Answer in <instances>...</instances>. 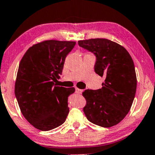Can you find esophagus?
I'll return each instance as SVG.
<instances>
[{
	"label": "esophagus",
	"instance_id": "obj_1",
	"mask_svg": "<svg viewBox=\"0 0 155 155\" xmlns=\"http://www.w3.org/2000/svg\"><path fill=\"white\" fill-rule=\"evenodd\" d=\"M82 92H83L82 90H80V89H79V88H76V93L81 94V93H82Z\"/></svg>",
	"mask_w": 155,
	"mask_h": 155
}]
</instances>
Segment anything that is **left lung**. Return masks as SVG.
Wrapping results in <instances>:
<instances>
[{
    "label": "left lung",
    "mask_w": 155,
    "mask_h": 155,
    "mask_svg": "<svg viewBox=\"0 0 155 155\" xmlns=\"http://www.w3.org/2000/svg\"><path fill=\"white\" fill-rule=\"evenodd\" d=\"M79 47L93 53L95 71L105 78L102 88L86 90L83 108L92 123L104 127L114 126L127 114L136 95L137 79L132 58L123 47L105 38L79 41Z\"/></svg>",
    "instance_id": "8db88e82"
}]
</instances>
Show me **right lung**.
Instances as JSON below:
<instances>
[{
    "instance_id": "right-lung-1",
    "label": "right lung",
    "mask_w": 155,
    "mask_h": 155,
    "mask_svg": "<svg viewBox=\"0 0 155 155\" xmlns=\"http://www.w3.org/2000/svg\"><path fill=\"white\" fill-rule=\"evenodd\" d=\"M75 41H44L30 47L19 63L15 92L21 112L29 123L47 131L64 123L68 97L74 87L57 86L65 58Z\"/></svg>"
}]
</instances>
